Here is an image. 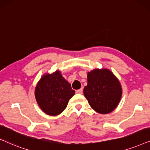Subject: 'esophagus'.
<instances>
[{
	"mask_svg": "<svg viewBox=\"0 0 150 150\" xmlns=\"http://www.w3.org/2000/svg\"><path fill=\"white\" fill-rule=\"evenodd\" d=\"M83 89H82V88H81V89H78V90H76V93H79V94H81V93H83Z\"/></svg>",
	"mask_w": 150,
	"mask_h": 150,
	"instance_id": "esophagus-1",
	"label": "esophagus"
}]
</instances>
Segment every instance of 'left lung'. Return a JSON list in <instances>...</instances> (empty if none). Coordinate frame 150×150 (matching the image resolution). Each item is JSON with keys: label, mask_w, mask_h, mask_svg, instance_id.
<instances>
[{"label": "left lung", "mask_w": 150, "mask_h": 150, "mask_svg": "<svg viewBox=\"0 0 150 150\" xmlns=\"http://www.w3.org/2000/svg\"><path fill=\"white\" fill-rule=\"evenodd\" d=\"M83 92L91 108L101 114L112 111L117 106L122 93L117 79L106 69H96L88 73L87 85Z\"/></svg>", "instance_id": "1"}]
</instances>
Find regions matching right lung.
<instances>
[{"label": "right lung", "mask_w": 150, "mask_h": 150, "mask_svg": "<svg viewBox=\"0 0 150 150\" xmlns=\"http://www.w3.org/2000/svg\"><path fill=\"white\" fill-rule=\"evenodd\" d=\"M75 91L59 71L43 76L35 88L37 102L45 113L57 115L67 107Z\"/></svg>", "instance_id": "obj_1"}]
</instances>
